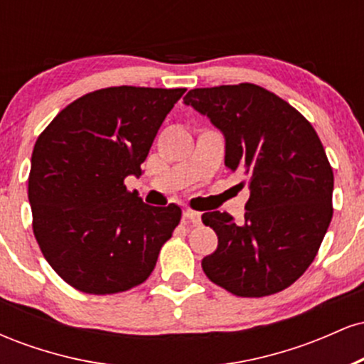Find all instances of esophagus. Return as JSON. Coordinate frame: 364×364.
<instances>
[{
    "label": "esophagus",
    "instance_id": "obj_1",
    "mask_svg": "<svg viewBox=\"0 0 364 364\" xmlns=\"http://www.w3.org/2000/svg\"><path fill=\"white\" fill-rule=\"evenodd\" d=\"M183 217H185L188 223H191L193 225L202 224V214L196 210H191V208H186V210L183 212Z\"/></svg>",
    "mask_w": 364,
    "mask_h": 364
}]
</instances>
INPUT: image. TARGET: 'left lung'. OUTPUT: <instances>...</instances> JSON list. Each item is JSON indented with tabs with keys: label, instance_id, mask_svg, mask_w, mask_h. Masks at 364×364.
<instances>
[{
	"label": "left lung",
	"instance_id": "8db88e82",
	"mask_svg": "<svg viewBox=\"0 0 364 364\" xmlns=\"http://www.w3.org/2000/svg\"><path fill=\"white\" fill-rule=\"evenodd\" d=\"M183 101L224 133L225 166L250 190L243 224L219 210L202 215L219 240L203 272L241 298L286 289L315 260L333 214V173L315 128L255 83L193 89Z\"/></svg>",
	"mask_w": 364,
	"mask_h": 364
}]
</instances>
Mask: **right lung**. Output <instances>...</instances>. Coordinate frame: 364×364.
<instances>
[{
	"mask_svg": "<svg viewBox=\"0 0 364 364\" xmlns=\"http://www.w3.org/2000/svg\"><path fill=\"white\" fill-rule=\"evenodd\" d=\"M186 89L107 87L65 107L37 139L28 174L32 229L65 282L114 294L147 281L181 219L128 191L162 121Z\"/></svg>",
	"mask_w": 364,
	"mask_h": 364,
	"instance_id": "add662e5",
	"label": "right lung"
}]
</instances>
